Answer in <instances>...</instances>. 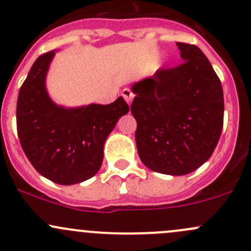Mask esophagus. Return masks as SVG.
<instances>
[{"label": "esophagus", "mask_w": 251, "mask_h": 251, "mask_svg": "<svg viewBox=\"0 0 251 251\" xmlns=\"http://www.w3.org/2000/svg\"><path fill=\"white\" fill-rule=\"evenodd\" d=\"M121 95H123V98L125 99L126 102L128 103V106H131V102H132V99H133V93L131 92L130 89H127V88H125V89L121 92Z\"/></svg>", "instance_id": "34e87169"}]
</instances>
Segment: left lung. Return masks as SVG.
Masks as SVG:
<instances>
[{
	"instance_id": "1",
	"label": "left lung",
	"mask_w": 251,
	"mask_h": 251,
	"mask_svg": "<svg viewBox=\"0 0 251 251\" xmlns=\"http://www.w3.org/2000/svg\"><path fill=\"white\" fill-rule=\"evenodd\" d=\"M183 64L132 85L140 161L152 172L186 175L202 166L218 144L224 96L218 76L198 46L176 43Z\"/></svg>"
}]
</instances>
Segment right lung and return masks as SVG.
I'll return each mask as SVG.
<instances>
[{"label":"right lung","instance_id":"obj_1","mask_svg":"<svg viewBox=\"0 0 251 251\" xmlns=\"http://www.w3.org/2000/svg\"><path fill=\"white\" fill-rule=\"evenodd\" d=\"M56 50L33 63L19 92L16 127L25 155L40 175L71 186L93 177L103 161L107 137L130 108L123 96L109 104H57L46 76Z\"/></svg>","mask_w":251,"mask_h":251}]
</instances>
